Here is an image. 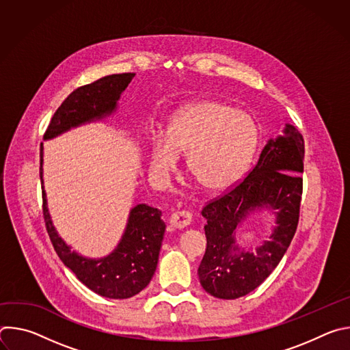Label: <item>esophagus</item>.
I'll list each match as a JSON object with an SVG mask.
<instances>
[{
  "mask_svg": "<svg viewBox=\"0 0 350 350\" xmlns=\"http://www.w3.org/2000/svg\"><path fill=\"white\" fill-rule=\"evenodd\" d=\"M192 221V216L189 212L187 211H180V212H174L170 217V224L174 228H184L187 226H189Z\"/></svg>",
  "mask_w": 350,
  "mask_h": 350,
  "instance_id": "obj_1",
  "label": "esophagus"
}]
</instances>
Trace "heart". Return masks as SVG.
I'll list each match as a JSON object with an SVG mask.
<instances>
[{
	"instance_id": "obj_1",
	"label": "heart",
	"mask_w": 350,
	"mask_h": 350,
	"mask_svg": "<svg viewBox=\"0 0 350 350\" xmlns=\"http://www.w3.org/2000/svg\"><path fill=\"white\" fill-rule=\"evenodd\" d=\"M256 144L258 129L251 116L220 103H196L172 119L166 134L154 135L151 169L163 180L178 166V154H188L193 180L219 191L243 174Z\"/></svg>"
}]
</instances>
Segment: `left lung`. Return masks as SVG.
<instances>
[{"instance_id":"1","label":"left lung","mask_w":350,"mask_h":350,"mask_svg":"<svg viewBox=\"0 0 350 350\" xmlns=\"http://www.w3.org/2000/svg\"><path fill=\"white\" fill-rule=\"evenodd\" d=\"M284 135L270 139L258 163L237 185L204 208L206 252L198 275L215 297L237 299L258 288L278 266L296 232L304 191L305 142L286 124ZM278 210V227L256 254L241 252L233 235L237 224L256 207Z\"/></svg>"}]
</instances>
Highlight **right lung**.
I'll return each mask as SVG.
<instances>
[{
  "instance_id": "add662e5",
  "label": "right lung",
  "mask_w": 350,
  "mask_h": 350,
  "mask_svg": "<svg viewBox=\"0 0 350 350\" xmlns=\"http://www.w3.org/2000/svg\"><path fill=\"white\" fill-rule=\"evenodd\" d=\"M134 76L135 73L111 75L76 88L54 113L44 133V139L54 138L70 127L112 113L120 94ZM40 178L45 228L64 265L87 288L101 296L127 299L141 292L151 281L158 266L166 230L162 212L144 204L133 208L124 235L115 251L104 259L90 260L70 251L49 217L42 185V142L40 145Z\"/></svg>"
}]
</instances>
